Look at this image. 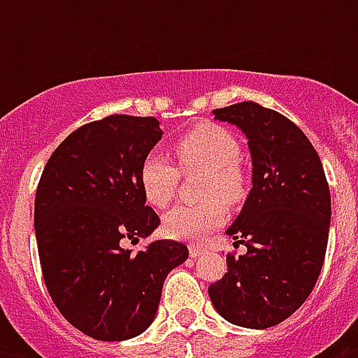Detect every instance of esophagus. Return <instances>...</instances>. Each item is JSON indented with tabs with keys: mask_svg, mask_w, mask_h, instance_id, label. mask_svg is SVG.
<instances>
[{
	"mask_svg": "<svg viewBox=\"0 0 358 358\" xmlns=\"http://www.w3.org/2000/svg\"><path fill=\"white\" fill-rule=\"evenodd\" d=\"M204 247H201V245H189V256L191 258H196V256H201L202 252H204Z\"/></svg>",
	"mask_w": 358,
	"mask_h": 358,
	"instance_id": "esophagus-1",
	"label": "esophagus"
}]
</instances>
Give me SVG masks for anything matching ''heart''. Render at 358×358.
Here are the masks:
<instances>
[{
  "label": "heart",
  "mask_w": 358,
  "mask_h": 358,
  "mask_svg": "<svg viewBox=\"0 0 358 358\" xmlns=\"http://www.w3.org/2000/svg\"><path fill=\"white\" fill-rule=\"evenodd\" d=\"M174 154L182 173H204L201 195L210 201L176 206L163 217L167 236L196 239L217 229L227 217L223 202L238 204L245 196V178L238 163L241 146L229 129L219 124H201L174 141ZM180 182V171L159 152H148L139 167L143 195L152 206L165 208L173 201Z\"/></svg>",
  "instance_id": "b5f03b06"
}]
</instances>
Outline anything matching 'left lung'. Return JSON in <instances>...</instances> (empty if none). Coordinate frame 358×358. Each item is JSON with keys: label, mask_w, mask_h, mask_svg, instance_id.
Here are the masks:
<instances>
[{"label": "left lung", "mask_w": 358, "mask_h": 358, "mask_svg": "<svg viewBox=\"0 0 358 358\" xmlns=\"http://www.w3.org/2000/svg\"><path fill=\"white\" fill-rule=\"evenodd\" d=\"M213 113L247 135L252 189L227 230L247 252L227 255L229 271L208 294L227 322L273 327L305 303L322 271L331 223L325 171L310 141L284 115L250 100Z\"/></svg>", "instance_id": "obj_1"}]
</instances>
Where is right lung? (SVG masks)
Wrapping results in <instances>:
<instances>
[{"label":"right lung","instance_id":"obj_1","mask_svg":"<svg viewBox=\"0 0 358 358\" xmlns=\"http://www.w3.org/2000/svg\"><path fill=\"white\" fill-rule=\"evenodd\" d=\"M162 139L154 117L109 115L74 129L53 150L35 196L42 277L70 325L103 342L134 338L150 325L171 269L189 250L159 239L139 184L143 157Z\"/></svg>","mask_w":358,"mask_h":358}]
</instances>
